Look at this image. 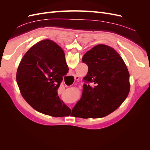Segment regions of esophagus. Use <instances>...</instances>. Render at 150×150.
Returning a JSON list of instances; mask_svg holds the SVG:
<instances>
[{"label": "esophagus", "mask_w": 150, "mask_h": 150, "mask_svg": "<svg viewBox=\"0 0 150 150\" xmlns=\"http://www.w3.org/2000/svg\"><path fill=\"white\" fill-rule=\"evenodd\" d=\"M74 79L76 80V81H78V80H79V77L78 76H75L74 77Z\"/></svg>", "instance_id": "esophagus-1"}]
</instances>
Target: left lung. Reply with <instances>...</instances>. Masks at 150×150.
<instances>
[{
  "label": "left lung",
  "mask_w": 150,
  "mask_h": 150,
  "mask_svg": "<svg viewBox=\"0 0 150 150\" xmlns=\"http://www.w3.org/2000/svg\"><path fill=\"white\" fill-rule=\"evenodd\" d=\"M88 66L83 78V94L73 108L74 116L99 118L120 106L129 92V74L124 61L114 49L94 46L82 59Z\"/></svg>",
  "instance_id": "1"
}]
</instances>
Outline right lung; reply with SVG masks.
<instances>
[{
    "label": "right lung",
    "mask_w": 150,
    "mask_h": 150,
    "mask_svg": "<svg viewBox=\"0 0 150 150\" xmlns=\"http://www.w3.org/2000/svg\"><path fill=\"white\" fill-rule=\"evenodd\" d=\"M68 71L64 52L56 43L49 39L36 43L25 54L17 71L16 80L22 97L43 114L69 116L71 110L57 91Z\"/></svg>",
    "instance_id": "1"
}]
</instances>
